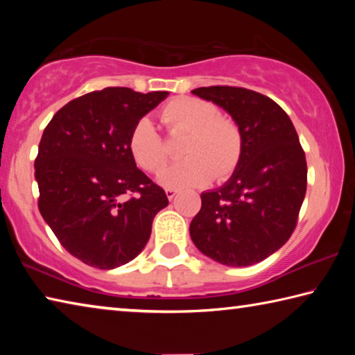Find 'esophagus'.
<instances>
[{
    "label": "esophagus",
    "mask_w": 355,
    "mask_h": 355,
    "mask_svg": "<svg viewBox=\"0 0 355 355\" xmlns=\"http://www.w3.org/2000/svg\"><path fill=\"white\" fill-rule=\"evenodd\" d=\"M177 194H178L177 189H171V188L166 189V196H167V199H169V200H172Z\"/></svg>",
    "instance_id": "obj_1"
}]
</instances>
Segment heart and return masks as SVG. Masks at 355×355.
I'll return each instance as SVG.
<instances>
[{"mask_svg": "<svg viewBox=\"0 0 355 355\" xmlns=\"http://www.w3.org/2000/svg\"><path fill=\"white\" fill-rule=\"evenodd\" d=\"M161 120L173 135H186L182 144L183 161L161 171L158 183L183 189L203 186L216 178L230 177L243 155V135L232 119L218 116L207 100L180 97L171 100ZM128 148L135 163L147 172H158L166 164L167 152L152 120L142 117L131 128Z\"/></svg>", "mask_w": 355, "mask_h": 355, "instance_id": "1", "label": "heart"}]
</instances>
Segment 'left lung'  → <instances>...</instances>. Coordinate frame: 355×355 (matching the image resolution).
Here are the masks:
<instances>
[{"mask_svg": "<svg viewBox=\"0 0 355 355\" xmlns=\"http://www.w3.org/2000/svg\"><path fill=\"white\" fill-rule=\"evenodd\" d=\"M192 94L222 107L243 135L232 177L200 194L189 225L192 243L225 266H250L290 239L307 191V161L291 119L266 95L211 86Z\"/></svg>", "mask_w": 355, "mask_h": 355, "instance_id": "8db88e82", "label": "left lung"}]
</instances>
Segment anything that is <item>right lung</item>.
<instances>
[{"label":"right lung","mask_w":355,"mask_h":355,"mask_svg":"<svg viewBox=\"0 0 355 355\" xmlns=\"http://www.w3.org/2000/svg\"><path fill=\"white\" fill-rule=\"evenodd\" d=\"M167 95L128 87L89 92L44 130L34 163L40 214L65 250L89 266L114 269L136 258L169 203L128 148L135 123Z\"/></svg>","instance_id":"add662e5"}]
</instances>
